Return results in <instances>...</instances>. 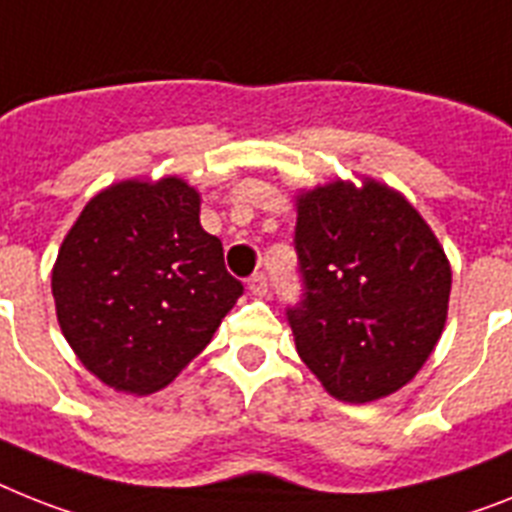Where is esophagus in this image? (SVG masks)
<instances>
[{"label": "esophagus", "instance_id": "34e87169", "mask_svg": "<svg viewBox=\"0 0 512 512\" xmlns=\"http://www.w3.org/2000/svg\"><path fill=\"white\" fill-rule=\"evenodd\" d=\"M248 290H251V295H256V298H264V295L269 293V282H266V274L256 272L253 277H248Z\"/></svg>", "mask_w": 512, "mask_h": 512}]
</instances>
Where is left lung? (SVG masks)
<instances>
[{"label":"left lung","mask_w":512,"mask_h":512,"mask_svg":"<svg viewBox=\"0 0 512 512\" xmlns=\"http://www.w3.org/2000/svg\"><path fill=\"white\" fill-rule=\"evenodd\" d=\"M303 301L295 348L329 395L371 403L411 382L447 322L453 272L408 198L363 177L295 198Z\"/></svg>","instance_id":"1"}]
</instances>
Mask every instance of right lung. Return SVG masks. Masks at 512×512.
Segmentation results:
<instances>
[{"label":"right lung","instance_id":"obj_1","mask_svg":"<svg viewBox=\"0 0 512 512\" xmlns=\"http://www.w3.org/2000/svg\"><path fill=\"white\" fill-rule=\"evenodd\" d=\"M183 177L96 193L52 269L57 322L78 361L117 392L162 390L211 342L243 285L201 227Z\"/></svg>","mask_w":512,"mask_h":512}]
</instances>
